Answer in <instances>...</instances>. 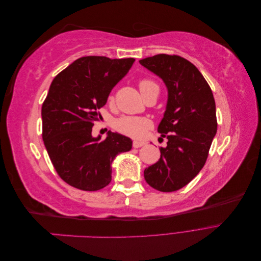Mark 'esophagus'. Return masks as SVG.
<instances>
[{"label": "esophagus", "instance_id": "1", "mask_svg": "<svg viewBox=\"0 0 261 261\" xmlns=\"http://www.w3.org/2000/svg\"><path fill=\"white\" fill-rule=\"evenodd\" d=\"M143 146H145V143H144V141L134 140V143H133V147H134V148H140V147H143Z\"/></svg>", "mask_w": 261, "mask_h": 261}]
</instances>
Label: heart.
I'll return each instance as SVG.
<instances>
[{"mask_svg":"<svg viewBox=\"0 0 261 261\" xmlns=\"http://www.w3.org/2000/svg\"><path fill=\"white\" fill-rule=\"evenodd\" d=\"M141 96L151 91L152 89L158 88L155 83L150 80H141L138 84ZM113 100V96L109 97V101ZM151 122L146 117L140 116H122L114 122V127L120 133L125 134L132 137H141L150 127Z\"/></svg>","mask_w":261,"mask_h":261,"instance_id":"b5f03b06","label":"heart"}]
</instances>
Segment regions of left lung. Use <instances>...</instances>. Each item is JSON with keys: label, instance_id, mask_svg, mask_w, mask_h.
Here are the masks:
<instances>
[{"label": "left lung", "instance_id": "1", "mask_svg": "<svg viewBox=\"0 0 261 261\" xmlns=\"http://www.w3.org/2000/svg\"><path fill=\"white\" fill-rule=\"evenodd\" d=\"M139 63L163 81L168 101L158 132L167 137L159 161L144 171L147 183L169 193L187 185L203 168L217 134L216 102L208 83L191 62L158 54Z\"/></svg>", "mask_w": 261, "mask_h": 261}]
</instances>
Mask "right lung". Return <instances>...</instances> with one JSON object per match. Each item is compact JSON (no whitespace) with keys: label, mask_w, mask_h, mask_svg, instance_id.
<instances>
[{"label":"right lung","mask_w":261,"mask_h":261,"mask_svg":"<svg viewBox=\"0 0 261 261\" xmlns=\"http://www.w3.org/2000/svg\"><path fill=\"white\" fill-rule=\"evenodd\" d=\"M135 59L84 57L54 78L42 109V138L60 177L75 188L94 192L112 179V162L129 151L130 138L108 132L92 136L98 110L113 87L128 73Z\"/></svg>","instance_id":"obj_1"}]
</instances>
